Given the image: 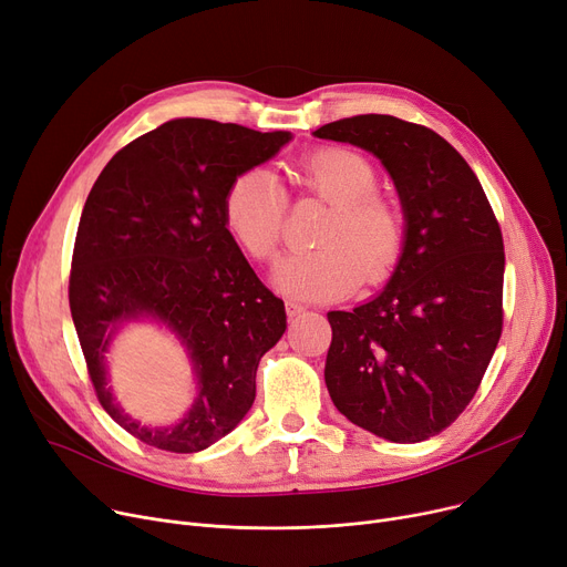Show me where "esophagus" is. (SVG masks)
Returning a JSON list of instances; mask_svg holds the SVG:
<instances>
[{
    "label": "esophagus",
    "mask_w": 567,
    "mask_h": 567,
    "mask_svg": "<svg viewBox=\"0 0 567 567\" xmlns=\"http://www.w3.org/2000/svg\"><path fill=\"white\" fill-rule=\"evenodd\" d=\"M285 308H287V315L293 319V317H301L303 312H306V306H301V303H296V301H287L285 303Z\"/></svg>",
    "instance_id": "esophagus-1"
}]
</instances>
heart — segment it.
Here are the masks:
<instances>
[{
  "label": "heart",
  "mask_w": 567,
  "mask_h": 567,
  "mask_svg": "<svg viewBox=\"0 0 567 567\" xmlns=\"http://www.w3.org/2000/svg\"><path fill=\"white\" fill-rule=\"evenodd\" d=\"M299 190L329 204L312 250L280 261L274 282L280 291L308 301H336L365 282L389 278L398 266L406 220L391 195L377 190L374 163L349 146H323L291 169ZM287 193L278 176L264 167L231 178L223 199L229 234L252 259L274 261L282 241Z\"/></svg>",
  "instance_id": "obj_1"
}]
</instances>
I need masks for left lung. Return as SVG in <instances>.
Segmentation results:
<instances>
[{"instance_id": "1", "label": "left lung", "mask_w": 567, "mask_h": 567, "mask_svg": "<svg viewBox=\"0 0 567 567\" xmlns=\"http://www.w3.org/2000/svg\"><path fill=\"white\" fill-rule=\"evenodd\" d=\"M389 169L406 220L389 285L351 312H329L326 389L347 419L381 439L419 443L468 406L503 329V236L457 148L391 114L315 131Z\"/></svg>"}]
</instances>
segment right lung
<instances>
[{
	"mask_svg": "<svg viewBox=\"0 0 567 567\" xmlns=\"http://www.w3.org/2000/svg\"><path fill=\"white\" fill-rule=\"evenodd\" d=\"M289 140L287 131L172 118L116 152L84 202L69 280L73 323L101 406L146 445L199 453L255 402L257 365L287 315L238 250L223 199L234 176ZM144 316L183 340L198 377L192 411L169 429L140 426L106 389L111 336Z\"/></svg>",
	"mask_w": 567,
	"mask_h": 567,
	"instance_id": "right-lung-1",
	"label": "right lung"
}]
</instances>
